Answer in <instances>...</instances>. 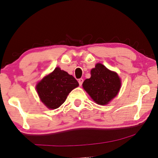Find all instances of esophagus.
I'll list each match as a JSON object with an SVG mask.
<instances>
[{
    "label": "esophagus",
    "instance_id": "34e87169",
    "mask_svg": "<svg viewBox=\"0 0 158 158\" xmlns=\"http://www.w3.org/2000/svg\"><path fill=\"white\" fill-rule=\"evenodd\" d=\"M83 81H84V80H83V79H78V82H79V85L80 86H81V84H82V83H83Z\"/></svg>",
    "mask_w": 158,
    "mask_h": 158
}]
</instances>
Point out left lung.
<instances>
[{"mask_svg": "<svg viewBox=\"0 0 158 158\" xmlns=\"http://www.w3.org/2000/svg\"><path fill=\"white\" fill-rule=\"evenodd\" d=\"M83 88L97 104L106 105L121 89V81L117 73L98 63L91 70V77L83 82Z\"/></svg>", "mask_w": 158, "mask_h": 158, "instance_id": "1", "label": "left lung"}]
</instances>
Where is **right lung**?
<instances>
[{
  "label": "right lung",
  "instance_id": "obj_1",
  "mask_svg": "<svg viewBox=\"0 0 158 158\" xmlns=\"http://www.w3.org/2000/svg\"><path fill=\"white\" fill-rule=\"evenodd\" d=\"M79 86L72 75L56 67L38 82L36 89L41 102L48 109H57L65 102L73 89Z\"/></svg>",
  "mask_w": 158,
  "mask_h": 158
}]
</instances>
